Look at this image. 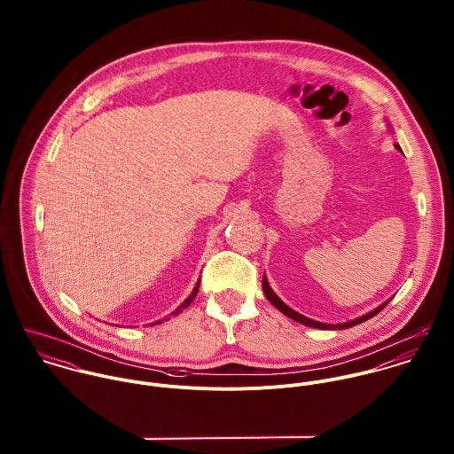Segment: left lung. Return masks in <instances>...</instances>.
<instances>
[{"mask_svg":"<svg viewBox=\"0 0 454 454\" xmlns=\"http://www.w3.org/2000/svg\"><path fill=\"white\" fill-rule=\"evenodd\" d=\"M395 148L400 150V146H398L396 143H395ZM400 152H402V150H400ZM262 288H263V294H265V297L269 299V302H270L274 308H278L283 315H286L288 318H292V320H295V322H299V324L308 325V326H313V328H322V330H342V328H351V326H355V325L364 324V322L371 320L372 317H376L389 302V301H387L385 304H381V306L376 308L374 311H371V313H367V315H364V317H360V318H355V320H351V322H346V324H322V322H315V320H311V318H306V317L299 315L297 311H294L292 308H288V306L272 292V288L269 286V281L265 279V276H263V279H262Z\"/></svg>","mask_w":454,"mask_h":454,"instance_id":"1","label":"left lung"}]
</instances>
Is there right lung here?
<instances>
[{"mask_svg": "<svg viewBox=\"0 0 454 454\" xmlns=\"http://www.w3.org/2000/svg\"><path fill=\"white\" fill-rule=\"evenodd\" d=\"M199 285H200V278H199V279H197V283H195V286H194V290H192V294H191V295H189V297H187V299H185V301H184V304H182V306H180V308H176V311H175V313H171V315H175V317H176V315H180V313H182V311H184V309H185V308H189V306H191V302H192V301H194L195 295H197V292H199ZM157 324H162V320H160V322H157Z\"/></svg>", "mask_w": 454, "mask_h": 454, "instance_id": "add662e5", "label": "right lung"}]
</instances>
